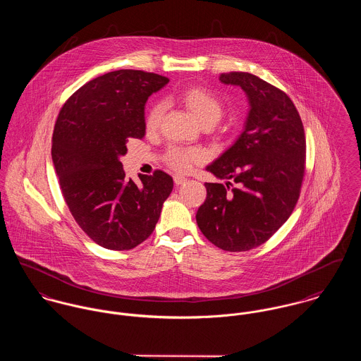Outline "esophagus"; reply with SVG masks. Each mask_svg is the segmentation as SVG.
I'll use <instances>...</instances> for the list:
<instances>
[{
    "mask_svg": "<svg viewBox=\"0 0 361 361\" xmlns=\"http://www.w3.org/2000/svg\"><path fill=\"white\" fill-rule=\"evenodd\" d=\"M185 180H186V178L182 176V175H175V176H173V182H175L176 185H182Z\"/></svg>",
    "mask_w": 361,
    "mask_h": 361,
    "instance_id": "1",
    "label": "esophagus"
}]
</instances>
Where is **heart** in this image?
<instances>
[{
	"label": "heart",
	"instance_id": "b5f03b06",
	"mask_svg": "<svg viewBox=\"0 0 361 361\" xmlns=\"http://www.w3.org/2000/svg\"><path fill=\"white\" fill-rule=\"evenodd\" d=\"M178 99L189 111H192L204 128L215 125L224 114L222 102L203 86L188 87L179 93ZM164 112L165 105L162 103L152 104L149 106L145 116V129L149 135H153L159 129ZM204 158L206 157L202 150L183 146H171L164 155V161L178 172H188L192 165L203 162Z\"/></svg>",
	"mask_w": 361,
	"mask_h": 361
}]
</instances>
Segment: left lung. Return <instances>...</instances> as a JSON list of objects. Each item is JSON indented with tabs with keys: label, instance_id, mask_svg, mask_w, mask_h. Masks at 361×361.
Instances as JSON below:
<instances>
[{
	"label": "left lung",
	"instance_id": "left-lung-1",
	"mask_svg": "<svg viewBox=\"0 0 361 361\" xmlns=\"http://www.w3.org/2000/svg\"><path fill=\"white\" fill-rule=\"evenodd\" d=\"M240 86L250 103L236 143L207 169L224 183H206L196 221L207 239L225 252H247L265 243L298 204L306 171V136L289 96L247 72L221 73Z\"/></svg>",
	"mask_w": 361,
	"mask_h": 361
}]
</instances>
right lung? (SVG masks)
Returning a JSON list of instances; mask_svg holds the SVG:
<instances>
[{
	"mask_svg": "<svg viewBox=\"0 0 361 361\" xmlns=\"http://www.w3.org/2000/svg\"><path fill=\"white\" fill-rule=\"evenodd\" d=\"M169 82L145 71L99 76L62 105L52 133L51 157L65 203L82 231L108 250H130L154 231L172 178L161 169L126 179L119 155L142 139L145 104Z\"/></svg>",
	"mask_w": 361,
	"mask_h": 361,
	"instance_id": "add662e5",
	"label": "right lung"
}]
</instances>
